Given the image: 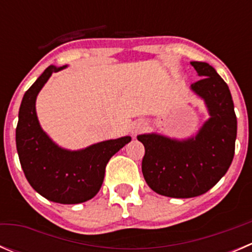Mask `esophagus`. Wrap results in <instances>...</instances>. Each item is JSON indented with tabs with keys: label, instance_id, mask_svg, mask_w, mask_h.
Wrapping results in <instances>:
<instances>
[{
	"label": "esophagus",
	"instance_id": "1",
	"mask_svg": "<svg viewBox=\"0 0 252 252\" xmlns=\"http://www.w3.org/2000/svg\"><path fill=\"white\" fill-rule=\"evenodd\" d=\"M145 129V123L142 121H138V122H134L133 124H131V128H130V133L133 134V135H136L138 133H140L141 130H144Z\"/></svg>",
	"mask_w": 252,
	"mask_h": 252
}]
</instances>
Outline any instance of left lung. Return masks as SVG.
Returning a JSON list of instances; mask_svg holds the SVG:
<instances>
[{"instance_id":"obj_1","label":"left lung","mask_w":252,"mask_h":252,"mask_svg":"<svg viewBox=\"0 0 252 252\" xmlns=\"http://www.w3.org/2000/svg\"><path fill=\"white\" fill-rule=\"evenodd\" d=\"M201 77L190 89L204 98L210 118L187 140L159 134L138 136L145 146L142 174L147 185L163 196L188 199L205 194L227 173L233 161L236 116L225 81L205 62H191Z\"/></svg>"}]
</instances>
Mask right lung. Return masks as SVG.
Wrapping results in <instances>:
<instances>
[{
  "mask_svg": "<svg viewBox=\"0 0 252 252\" xmlns=\"http://www.w3.org/2000/svg\"><path fill=\"white\" fill-rule=\"evenodd\" d=\"M65 68L50 65L23 96L16 129L17 151L23 172L35 191L50 201L72 205L93 199L105 178L108 161L131 140H106L86 149L60 147L41 129L35 110L36 96L52 73Z\"/></svg>",
  "mask_w": 252,
  "mask_h": 252,
  "instance_id": "add662e5",
  "label": "right lung"
}]
</instances>
